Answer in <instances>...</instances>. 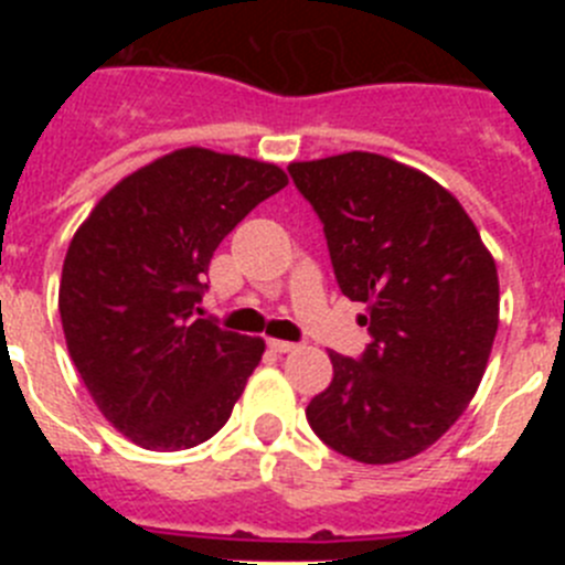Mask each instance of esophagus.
Masks as SVG:
<instances>
[{
	"label": "esophagus",
	"instance_id": "1",
	"mask_svg": "<svg viewBox=\"0 0 565 565\" xmlns=\"http://www.w3.org/2000/svg\"><path fill=\"white\" fill-rule=\"evenodd\" d=\"M268 348H271L274 353H291L297 344L286 342V339H268Z\"/></svg>",
	"mask_w": 565,
	"mask_h": 565
}]
</instances>
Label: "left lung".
I'll list each match as a JSON object with an SVG mask.
<instances>
[{
    "label": "left lung",
    "mask_w": 565,
    "mask_h": 565,
    "mask_svg": "<svg viewBox=\"0 0 565 565\" xmlns=\"http://www.w3.org/2000/svg\"><path fill=\"white\" fill-rule=\"evenodd\" d=\"M288 172L371 333L359 359L331 351L333 382L311 398L308 424L353 461H407L450 430L481 384L501 302L495 259L441 183L393 158L344 152Z\"/></svg>",
    "instance_id": "8db88e82"
}]
</instances>
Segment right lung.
<instances>
[{
    "label": "right lung",
    "instance_id": "right-lung-1",
    "mask_svg": "<svg viewBox=\"0 0 565 565\" xmlns=\"http://www.w3.org/2000/svg\"><path fill=\"white\" fill-rule=\"evenodd\" d=\"M286 183L274 163L174 149L115 183L70 239L58 286L70 359L143 450L203 444L246 391L266 342L194 313L214 248Z\"/></svg>",
    "mask_w": 565,
    "mask_h": 565
}]
</instances>
